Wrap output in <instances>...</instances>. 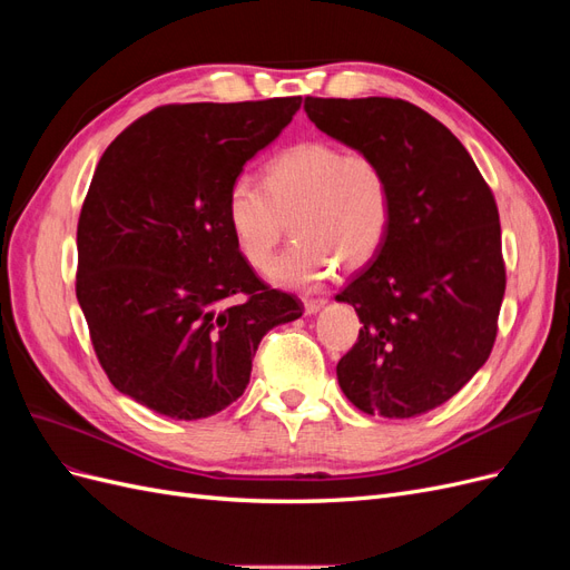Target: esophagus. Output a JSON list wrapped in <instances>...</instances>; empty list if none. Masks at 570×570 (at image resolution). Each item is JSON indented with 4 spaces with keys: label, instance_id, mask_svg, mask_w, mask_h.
Masks as SVG:
<instances>
[{
    "label": "esophagus",
    "instance_id": "esophagus-1",
    "mask_svg": "<svg viewBox=\"0 0 570 570\" xmlns=\"http://www.w3.org/2000/svg\"><path fill=\"white\" fill-rule=\"evenodd\" d=\"M323 306H325V299H304V312H306L308 316L321 312Z\"/></svg>",
    "mask_w": 570,
    "mask_h": 570
}]
</instances>
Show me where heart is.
Wrapping results in <instances>:
<instances>
[{
  "mask_svg": "<svg viewBox=\"0 0 570 570\" xmlns=\"http://www.w3.org/2000/svg\"><path fill=\"white\" fill-rule=\"evenodd\" d=\"M392 183L368 151H344L325 140L283 149L266 166V185L237 176L226 195V220L239 254L266 268L292 216L295 245L268 268L285 287H314L337 264L366 266L392 223Z\"/></svg>",
  "mask_w": 570,
  "mask_h": 570,
  "instance_id": "heart-1",
  "label": "heart"
}]
</instances>
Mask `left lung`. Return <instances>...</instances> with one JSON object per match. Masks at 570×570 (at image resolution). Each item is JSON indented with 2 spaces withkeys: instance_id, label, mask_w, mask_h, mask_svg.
I'll list each match as a JSON object with an SVG mask.
<instances>
[{
  "instance_id": "1",
  "label": "left lung",
  "mask_w": 570,
  "mask_h": 570,
  "mask_svg": "<svg viewBox=\"0 0 570 570\" xmlns=\"http://www.w3.org/2000/svg\"><path fill=\"white\" fill-rule=\"evenodd\" d=\"M304 111L373 154L392 183L385 243L335 297L364 323L337 364L340 387L371 416H421L452 400L494 347L507 289L494 195L452 130L411 101L306 97Z\"/></svg>"
}]
</instances>
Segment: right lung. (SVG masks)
<instances>
[{
    "label": "right lung",
    "instance_id": "1",
    "mask_svg": "<svg viewBox=\"0 0 570 570\" xmlns=\"http://www.w3.org/2000/svg\"><path fill=\"white\" fill-rule=\"evenodd\" d=\"M299 107L168 105L101 154L78 218L76 297L111 385L161 416L230 406L262 337L304 312L258 278L226 220L230 183Z\"/></svg>",
    "mask_w": 570,
    "mask_h": 570
}]
</instances>
